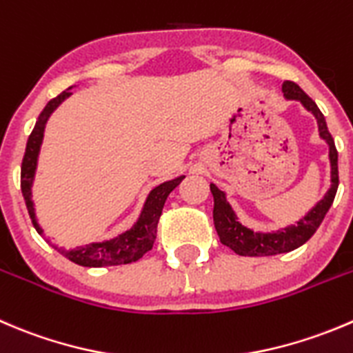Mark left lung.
<instances>
[{
	"label": "left lung",
	"mask_w": 353,
	"mask_h": 353,
	"mask_svg": "<svg viewBox=\"0 0 353 353\" xmlns=\"http://www.w3.org/2000/svg\"><path fill=\"white\" fill-rule=\"evenodd\" d=\"M283 94L288 100H300L303 107L309 112H312L319 124V134L321 138L326 139L330 145V160H331V188L326 193V196L305 215L296 225H290V228L283 229L278 232H253L252 229H246L241 225L236 219V214L232 212L231 205L225 201L224 191L219 190L215 184H210V191L214 194V224L215 231H217L219 238H221L222 245L229 246L238 255H248V256H269L278 255V253L292 252V250L299 248L303 243L309 241L321 225V222L326 217L327 210L333 205L334 194L338 190V152L334 146V139L331 132L327 131L326 119H324L323 112L317 108L316 101L305 94V91L300 88L296 82L285 81L283 82Z\"/></svg>",
	"instance_id": "1"
}]
</instances>
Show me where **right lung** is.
I'll use <instances>...</instances> for the list:
<instances>
[{
  "label": "right lung",
  "mask_w": 353,
  "mask_h": 353,
  "mask_svg": "<svg viewBox=\"0 0 353 353\" xmlns=\"http://www.w3.org/2000/svg\"><path fill=\"white\" fill-rule=\"evenodd\" d=\"M70 91H63V93L58 94L57 98L48 101L44 110L41 112L39 117H37V122L36 125H34L32 132H30L29 139H27L26 153H23L22 172H20V188H22L23 200H26L27 210H29L30 219H32L34 228H36V231L39 232V234H43V229L37 224L36 214H34V203L32 198H30V186H32L34 172H36L37 165V155H39L41 143H43L44 125H46L48 119L53 114L54 108H57L65 98L70 97ZM183 179L184 176H181L157 186L155 190L148 194V198H146L145 208H143L141 215H139L134 228L125 231L124 234L117 236V238L110 239V241L90 243V245L85 246H79V248L70 250V252L58 248V252L63 256H67L68 260H72L74 263L84 265V268L122 265V263L136 262V260L141 259L148 250H152L157 238V225H159V219L160 215H162L163 203H165L170 191H172Z\"/></svg>",
  "instance_id": "right-lung-1"
}]
</instances>
